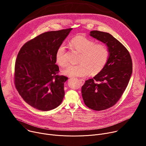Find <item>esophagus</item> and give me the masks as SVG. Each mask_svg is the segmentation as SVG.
Listing matches in <instances>:
<instances>
[{
    "label": "esophagus",
    "instance_id": "1",
    "mask_svg": "<svg viewBox=\"0 0 146 146\" xmlns=\"http://www.w3.org/2000/svg\"><path fill=\"white\" fill-rule=\"evenodd\" d=\"M79 81H80V83L81 84H83L84 83V82H85V80H84V79H82V78H81V79H80L79 80Z\"/></svg>",
    "mask_w": 146,
    "mask_h": 146
}]
</instances>
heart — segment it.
<instances>
[{
    "mask_svg": "<svg viewBox=\"0 0 146 146\" xmlns=\"http://www.w3.org/2000/svg\"><path fill=\"white\" fill-rule=\"evenodd\" d=\"M70 44L77 51L81 53L78 63L70 65L63 71L69 77H84L90 73L96 74L105 66L109 57V50L103 43H95V41L83 35L73 38ZM55 59L61 67H66L68 62L66 56V47L61 44L55 52Z\"/></svg>",
    "mask_w": 146,
    "mask_h": 146,
    "instance_id": "obj_1",
    "label": "heart"
}]
</instances>
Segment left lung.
Wrapping results in <instances>:
<instances>
[{"instance_id":"1","label":"left lung","mask_w":146,"mask_h":146,"mask_svg":"<svg viewBox=\"0 0 146 146\" xmlns=\"http://www.w3.org/2000/svg\"><path fill=\"white\" fill-rule=\"evenodd\" d=\"M90 36L106 43L110 52L105 66L81 87L85 105L100 111L113 106L121 98L132 74V61L128 50L111 35L93 31Z\"/></svg>"}]
</instances>
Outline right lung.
I'll use <instances>...</instances> for the list:
<instances>
[{"label":"right lung","instance_id":"right-lung-1","mask_svg":"<svg viewBox=\"0 0 146 146\" xmlns=\"http://www.w3.org/2000/svg\"><path fill=\"white\" fill-rule=\"evenodd\" d=\"M72 29L41 33L25 43L17 55L15 88L23 99L37 110H52L63 100L64 82L68 78L58 74L55 52Z\"/></svg>","mask_w":146,"mask_h":146}]
</instances>
